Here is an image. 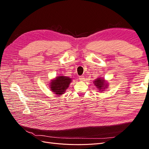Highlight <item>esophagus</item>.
I'll use <instances>...</instances> for the list:
<instances>
[{
	"instance_id": "obj_1",
	"label": "esophagus",
	"mask_w": 149,
	"mask_h": 149,
	"mask_svg": "<svg viewBox=\"0 0 149 149\" xmlns=\"http://www.w3.org/2000/svg\"><path fill=\"white\" fill-rule=\"evenodd\" d=\"M79 80H80V81H84L85 78L83 76H80L79 77Z\"/></svg>"
}]
</instances>
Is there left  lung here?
<instances>
[{"instance_id": "left-lung-1", "label": "left lung", "mask_w": 149, "mask_h": 149, "mask_svg": "<svg viewBox=\"0 0 149 149\" xmlns=\"http://www.w3.org/2000/svg\"><path fill=\"white\" fill-rule=\"evenodd\" d=\"M93 83L100 92H102L108 88L109 83L104 78H97L93 81Z\"/></svg>"}]
</instances>
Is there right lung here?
<instances>
[{
  "mask_svg": "<svg viewBox=\"0 0 149 149\" xmlns=\"http://www.w3.org/2000/svg\"><path fill=\"white\" fill-rule=\"evenodd\" d=\"M71 81V78L63 75L58 76L51 80V82L49 84V87L50 88L49 89L54 94H56V95L61 96L65 93Z\"/></svg>",
  "mask_w": 149,
  "mask_h": 149,
  "instance_id": "add662e5",
  "label": "right lung"
}]
</instances>
